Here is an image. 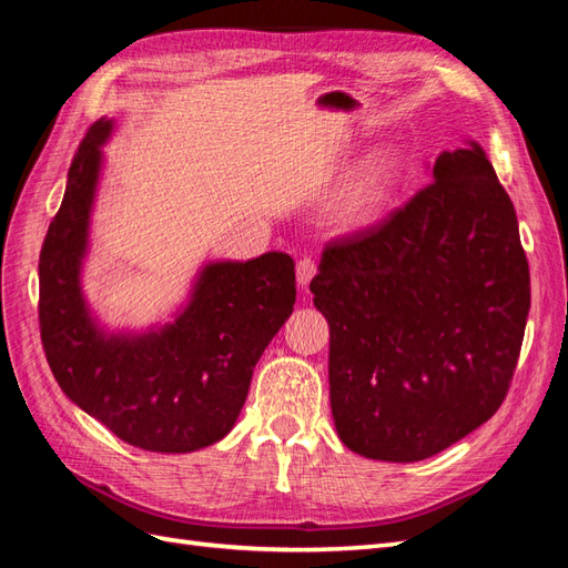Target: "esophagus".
<instances>
[{
    "instance_id": "obj_1",
    "label": "esophagus",
    "mask_w": 568,
    "mask_h": 568,
    "mask_svg": "<svg viewBox=\"0 0 568 568\" xmlns=\"http://www.w3.org/2000/svg\"><path fill=\"white\" fill-rule=\"evenodd\" d=\"M317 274V263L313 261V257H301L298 265H296V280H298V286L305 288L307 284L313 282V277Z\"/></svg>"
}]
</instances>
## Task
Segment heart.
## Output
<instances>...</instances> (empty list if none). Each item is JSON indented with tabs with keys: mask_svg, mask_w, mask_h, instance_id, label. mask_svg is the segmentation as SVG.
Wrapping results in <instances>:
<instances>
[{
	"mask_svg": "<svg viewBox=\"0 0 568 568\" xmlns=\"http://www.w3.org/2000/svg\"><path fill=\"white\" fill-rule=\"evenodd\" d=\"M400 175V163L390 151H379L355 168L329 199L326 213L341 230H359L379 220Z\"/></svg>",
	"mask_w": 568,
	"mask_h": 568,
	"instance_id": "heart-1",
	"label": "heart"
}]
</instances>
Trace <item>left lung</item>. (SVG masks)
<instances>
[{"label": "left lung", "mask_w": 568, "mask_h": 568, "mask_svg": "<svg viewBox=\"0 0 568 568\" xmlns=\"http://www.w3.org/2000/svg\"><path fill=\"white\" fill-rule=\"evenodd\" d=\"M329 398L353 453L419 462L503 405L530 307L517 213L476 142L384 222L324 248Z\"/></svg>", "instance_id": "obj_1"}]
</instances>
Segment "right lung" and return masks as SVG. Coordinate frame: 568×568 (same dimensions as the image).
Instances as JSON below:
<instances>
[{
  "mask_svg": "<svg viewBox=\"0 0 568 568\" xmlns=\"http://www.w3.org/2000/svg\"><path fill=\"white\" fill-rule=\"evenodd\" d=\"M106 118L84 134L68 168L61 209L40 253V334L61 390L134 448L192 453L225 438L253 367L296 303L294 257L209 263L184 311L161 329L109 334L80 288Z\"/></svg>",
  "mask_w": 568,
  "mask_h": 568,
  "instance_id": "right-lung-1",
  "label": "right lung"
}]
</instances>
